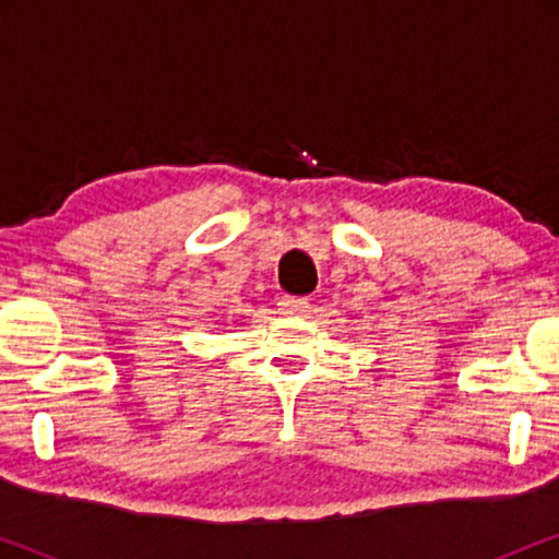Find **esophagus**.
I'll return each instance as SVG.
<instances>
[{
  "mask_svg": "<svg viewBox=\"0 0 559 559\" xmlns=\"http://www.w3.org/2000/svg\"><path fill=\"white\" fill-rule=\"evenodd\" d=\"M308 308H310L308 297H297V295H282L280 297V312H282V316H302V312Z\"/></svg>",
  "mask_w": 559,
  "mask_h": 559,
  "instance_id": "34e87169",
  "label": "esophagus"
}]
</instances>
